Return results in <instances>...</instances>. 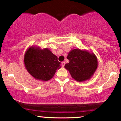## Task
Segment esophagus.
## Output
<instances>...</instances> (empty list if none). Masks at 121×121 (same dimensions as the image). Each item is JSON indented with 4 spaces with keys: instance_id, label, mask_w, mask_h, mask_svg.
Returning <instances> with one entry per match:
<instances>
[{
    "instance_id": "1",
    "label": "esophagus",
    "mask_w": 121,
    "mask_h": 121,
    "mask_svg": "<svg viewBox=\"0 0 121 121\" xmlns=\"http://www.w3.org/2000/svg\"><path fill=\"white\" fill-rule=\"evenodd\" d=\"M65 62H61V66H63V67H64V65H65Z\"/></svg>"
}]
</instances>
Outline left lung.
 Returning a JSON list of instances; mask_svg holds the SVG:
<instances>
[{
  "instance_id": "obj_1",
  "label": "left lung",
  "mask_w": 121,
  "mask_h": 121,
  "mask_svg": "<svg viewBox=\"0 0 121 121\" xmlns=\"http://www.w3.org/2000/svg\"><path fill=\"white\" fill-rule=\"evenodd\" d=\"M69 62L65 68L69 70L72 77L76 81L81 82L89 79L97 68V59L94 53L74 49L67 56Z\"/></svg>"
}]
</instances>
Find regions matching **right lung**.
<instances>
[{
  "label": "right lung",
  "mask_w": 121,
  "mask_h": 121,
  "mask_svg": "<svg viewBox=\"0 0 121 121\" xmlns=\"http://www.w3.org/2000/svg\"><path fill=\"white\" fill-rule=\"evenodd\" d=\"M24 64L34 78L45 81L52 78L57 69L61 67L57 57L49 49L41 50L32 47L25 54Z\"/></svg>",
  "instance_id": "add662e5"
}]
</instances>
